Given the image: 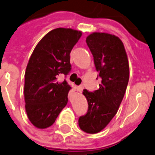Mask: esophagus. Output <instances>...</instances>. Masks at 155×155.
Returning <instances> with one entry per match:
<instances>
[{
  "mask_svg": "<svg viewBox=\"0 0 155 155\" xmlns=\"http://www.w3.org/2000/svg\"><path fill=\"white\" fill-rule=\"evenodd\" d=\"M84 86L83 85V84H81V85L78 86L77 89H78V91H79V92H80V93H81V92H82L83 89H84Z\"/></svg>",
  "mask_w": 155,
  "mask_h": 155,
  "instance_id": "obj_1",
  "label": "esophagus"
}]
</instances>
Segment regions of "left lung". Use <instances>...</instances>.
<instances>
[{
    "label": "left lung",
    "instance_id": "left-lung-1",
    "mask_svg": "<svg viewBox=\"0 0 155 155\" xmlns=\"http://www.w3.org/2000/svg\"><path fill=\"white\" fill-rule=\"evenodd\" d=\"M86 43L101 82L97 90L83 92L88 108L86 114L79 118V126L93 134L105 128L116 114L129 80V66L124 44L115 35L93 32L86 38Z\"/></svg>",
    "mask_w": 155,
    "mask_h": 155
}]
</instances>
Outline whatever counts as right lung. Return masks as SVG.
Returning <instances> with one entry per match:
<instances>
[{"label": "right lung", "instance_id": "add662e5", "mask_svg": "<svg viewBox=\"0 0 155 155\" xmlns=\"http://www.w3.org/2000/svg\"><path fill=\"white\" fill-rule=\"evenodd\" d=\"M82 33L71 28H56L35 46L25 72V108L31 123L38 128L50 127L68 101L71 87L58 82L71 70L70 54Z\"/></svg>", "mask_w": 155, "mask_h": 155}]
</instances>
